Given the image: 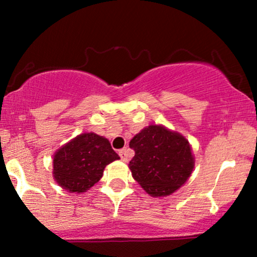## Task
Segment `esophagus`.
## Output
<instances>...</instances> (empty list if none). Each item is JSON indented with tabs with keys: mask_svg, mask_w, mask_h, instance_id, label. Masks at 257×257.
Masks as SVG:
<instances>
[{
	"mask_svg": "<svg viewBox=\"0 0 257 257\" xmlns=\"http://www.w3.org/2000/svg\"><path fill=\"white\" fill-rule=\"evenodd\" d=\"M118 155H119V157H120V159H122L123 162H126V161H128V151H126V149H122V150H119V151H118Z\"/></svg>",
	"mask_w": 257,
	"mask_h": 257,
	"instance_id": "1",
	"label": "esophagus"
}]
</instances>
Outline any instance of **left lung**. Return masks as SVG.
I'll return each mask as SVG.
<instances>
[{"label":"left lung","instance_id":"obj_1","mask_svg":"<svg viewBox=\"0 0 257 257\" xmlns=\"http://www.w3.org/2000/svg\"><path fill=\"white\" fill-rule=\"evenodd\" d=\"M135 156L129 169L135 181L153 197L168 196L185 184L193 170L188 141L162 125H149L129 144Z\"/></svg>","mask_w":257,"mask_h":257}]
</instances>
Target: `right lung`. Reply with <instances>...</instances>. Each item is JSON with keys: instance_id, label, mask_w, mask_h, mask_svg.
Masks as SVG:
<instances>
[{"instance_id": "right-lung-1", "label": "right lung", "mask_w": 257, "mask_h": 257, "mask_svg": "<svg viewBox=\"0 0 257 257\" xmlns=\"http://www.w3.org/2000/svg\"><path fill=\"white\" fill-rule=\"evenodd\" d=\"M119 159L107 139L94 133L78 135L58 150L53 161L57 182L70 192H84L102 176L105 167Z\"/></svg>"}]
</instances>
